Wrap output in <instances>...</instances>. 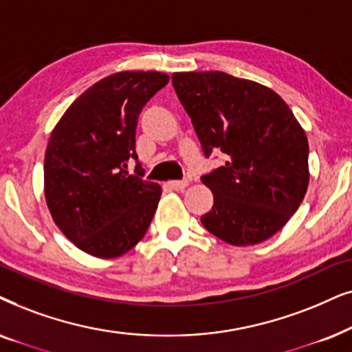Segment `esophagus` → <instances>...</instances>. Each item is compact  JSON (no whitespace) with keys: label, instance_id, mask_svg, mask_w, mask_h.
I'll return each instance as SVG.
<instances>
[{"label":"esophagus","instance_id":"esophagus-1","mask_svg":"<svg viewBox=\"0 0 352 352\" xmlns=\"http://www.w3.org/2000/svg\"><path fill=\"white\" fill-rule=\"evenodd\" d=\"M167 186L170 190L182 191V190H185L186 186H188V182H186V180H170V182H167Z\"/></svg>","mask_w":352,"mask_h":352}]
</instances>
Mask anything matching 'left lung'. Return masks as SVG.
<instances>
[{
	"instance_id": "left-lung-1",
	"label": "left lung",
	"mask_w": 352,
	"mask_h": 352,
	"mask_svg": "<svg viewBox=\"0 0 352 352\" xmlns=\"http://www.w3.org/2000/svg\"><path fill=\"white\" fill-rule=\"evenodd\" d=\"M172 85L206 156L223 166L204 175L214 206L204 228L233 246H252L282 230L306 196L309 143L283 98L269 87L219 72H173Z\"/></svg>"
}]
</instances>
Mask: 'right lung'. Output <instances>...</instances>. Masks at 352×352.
I'll list each match as a JSON object with an SVG mask.
<instances>
[{
  "label": "right lung",
  "mask_w": 352,
  "mask_h": 352,
  "mask_svg": "<svg viewBox=\"0 0 352 352\" xmlns=\"http://www.w3.org/2000/svg\"><path fill=\"white\" fill-rule=\"evenodd\" d=\"M156 70L101 78L67 107L45 153V199L59 230L87 254L112 259L146 233L162 188L129 175L143 106L167 85Z\"/></svg>",
  "instance_id": "add662e5"
}]
</instances>
